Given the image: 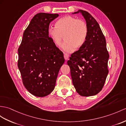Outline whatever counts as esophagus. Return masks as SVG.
I'll use <instances>...</instances> for the list:
<instances>
[{
	"mask_svg": "<svg viewBox=\"0 0 126 126\" xmlns=\"http://www.w3.org/2000/svg\"><path fill=\"white\" fill-rule=\"evenodd\" d=\"M64 58H65V60H68V58H69V55L67 53H64Z\"/></svg>",
	"mask_w": 126,
	"mask_h": 126,
	"instance_id": "esophagus-1",
	"label": "esophagus"
}]
</instances>
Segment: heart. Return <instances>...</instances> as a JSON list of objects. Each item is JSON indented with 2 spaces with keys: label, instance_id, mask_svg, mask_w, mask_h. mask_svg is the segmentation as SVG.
<instances>
[{
  "label": "heart",
  "instance_id": "b5f03b06",
  "mask_svg": "<svg viewBox=\"0 0 126 126\" xmlns=\"http://www.w3.org/2000/svg\"><path fill=\"white\" fill-rule=\"evenodd\" d=\"M88 27L86 22L72 16L60 18L55 24V27H50L48 34L57 47H60L64 38L65 42L63 46V50L71 52L76 47L84 45L88 35Z\"/></svg>",
  "mask_w": 126,
  "mask_h": 126
}]
</instances>
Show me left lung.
Wrapping results in <instances>:
<instances>
[{
	"label": "left lung",
	"instance_id": "left-lung-1",
	"mask_svg": "<svg viewBox=\"0 0 126 126\" xmlns=\"http://www.w3.org/2000/svg\"><path fill=\"white\" fill-rule=\"evenodd\" d=\"M88 27L84 45L71 54L67 64L70 69L73 84L81 96H91L102 90L109 73V54L106 39L99 24L88 12L79 10Z\"/></svg>",
	"mask_w": 126,
	"mask_h": 126
}]
</instances>
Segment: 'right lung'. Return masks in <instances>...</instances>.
I'll list each match as a JSON object with an SVG mask.
<instances>
[{"label": "right lung", "mask_w": 126, "mask_h": 126, "mask_svg": "<svg viewBox=\"0 0 126 126\" xmlns=\"http://www.w3.org/2000/svg\"><path fill=\"white\" fill-rule=\"evenodd\" d=\"M58 14H36L24 30L18 48L17 66L24 86L30 94L45 97L53 90L63 54L48 36L49 24Z\"/></svg>", "instance_id": "obj_1"}]
</instances>
